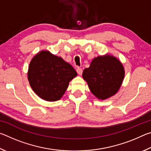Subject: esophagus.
Segmentation results:
<instances>
[{
    "instance_id": "1",
    "label": "esophagus",
    "mask_w": 151,
    "mask_h": 151,
    "mask_svg": "<svg viewBox=\"0 0 151 151\" xmlns=\"http://www.w3.org/2000/svg\"><path fill=\"white\" fill-rule=\"evenodd\" d=\"M76 72H77V73L79 75H81L82 74H83V69H82L81 68L78 67L77 68H76Z\"/></svg>"
}]
</instances>
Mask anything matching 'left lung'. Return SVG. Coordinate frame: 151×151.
Returning a JSON list of instances; mask_svg holds the SVG:
<instances>
[{"mask_svg": "<svg viewBox=\"0 0 151 151\" xmlns=\"http://www.w3.org/2000/svg\"><path fill=\"white\" fill-rule=\"evenodd\" d=\"M124 69L113 56L106 55L94 58L83 73L91 93L96 98L105 100L115 94L122 85Z\"/></svg>", "mask_w": 151, "mask_h": 151, "instance_id": "1", "label": "left lung"}]
</instances>
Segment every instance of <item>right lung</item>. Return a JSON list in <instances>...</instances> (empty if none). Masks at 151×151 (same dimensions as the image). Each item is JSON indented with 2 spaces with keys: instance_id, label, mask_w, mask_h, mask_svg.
Returning <instances> with one entry per match:
<instances>
[{
  "instance_id": "add662e5",
  "label": "right lung",
  "mask_w": 151,
  "mask_h": 151,
  "mask_svg": "<svg viewBox=\"0 0 151 151\" xmlns=\"http://www.w3.org/2000/svg\"><path fill=\"white\" fill-rule=\"evenodd\" d=\"M76 76L70 64L47 50L40 51L32 58L28 70L32 90L40 98L50 102L59 100Z\"/></svg>"
}]
</instances>
